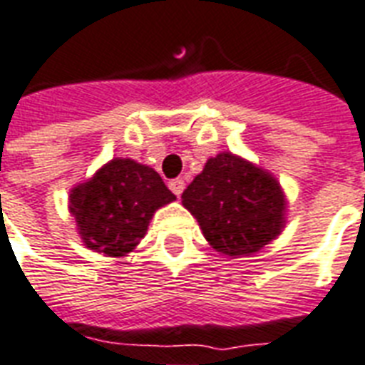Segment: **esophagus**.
<instances>
[{
    "mask_svg": "<svg viewBox=\"0 0 365 365\" xmlns=\"http://www.w3.org/2000/svg\"><path fill=\"white\" fill-rule=\"evenodd\" d=\"M169 188H171V192L175 194V196H180V194H182V190H185V180L173 179L171 182H169Z\"/></svg>",
    "mask_w": 365,
    "mask_h": 365,
    "instance_id": "1",
    "label": "esophagus"
}]
</instances>
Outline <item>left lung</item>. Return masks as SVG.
<instances>
[{
    "mask_svg": "<svg viewBox=\"0 0 365 365\" xmlns=\"http://www.w3.org/2000/svg\"><path fill=\"white\" fill-rule=\"evenodd\" d=\"M182 205L207 242L227 256H248L281 232L284 198L269 173L232 153H219L182 192Z\"/></svg>",
    "mask_w": 365,
    "mask_h": 365,
    "instance_id": "8db88e82",
    "label": "left lung"
}]
</instances>
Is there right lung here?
Here are the masks:
<instances>
[{
  "label": "right lung",
  "instance_id": "right-lung-1",
  "mask_svg": "<svg viewBox=\"0 0 365 365\" xmlns=\"http://www.w3.org/2000/svg\"><path fill=\"white\" fill-rule=\"evenodd\" d=\"M68 200L84 245L115 257L138 245L153 212L173 202L175 194L152 167L113 160L76 186Z\"/></svg>",
  "mask_w": 365,
  "mask_h": 365
}]
</instances>
